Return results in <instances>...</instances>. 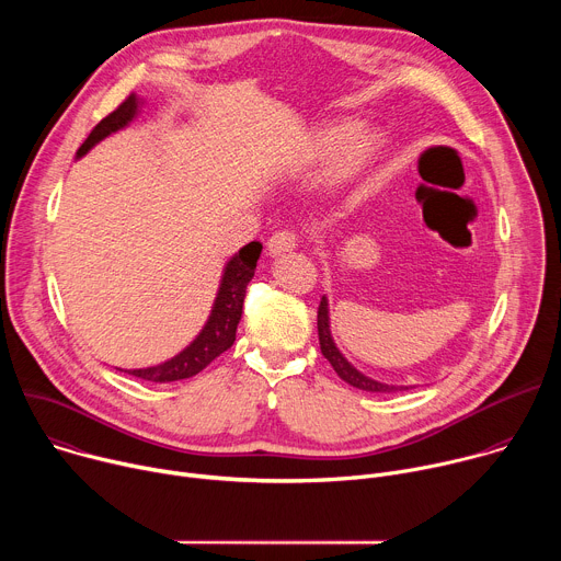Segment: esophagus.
<instances>
[{"instance_id": "esophagus-1", "label": "esophagus", "mask_w": 561, "mask_h": 561, "mask_svg": "<svg viewBox=\"0 0 561 561\" xmlns=\"http://www.w3.org/2000/svg\"><path fill=\"white\" fill-rule=\"evenodd\" d=\"M295 247H297V234L293 230H277L268 239V253L273 257L282 255V253H290Z\"/></svg>"}]
</instances>
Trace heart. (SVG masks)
<instances>
[{
  "label": "heart",
  "instance_id": "b5f03b06",
  "mask_svg": "<svg viewBox=\"0 0 561 561\" xmlns=\"http://www.w3.org/2000/svg\"><path fill=\"white\" fill-rule=\"evenodd\" d=\"M342 137H346V128L340 130V133H333L331 137H327L322 144H319V148H329L333 141H337ZM375 148H377V137L373 133H364V135H359V137H355L351 141V146L346 150V162L351 167H362V164L368 162L370 154L375 152Z\"/></svg>",
  "mask_w": 561,
  "mask_h": 561
}]
</instances>
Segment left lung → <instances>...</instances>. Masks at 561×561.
I'll return each mask as SVG.
<instances>
[{
  "instance_id": "1",
  "label": "left lung",
  "mask_w": 561,
  "mask_h": 561,
  "mask_svg": "<svg viewBox=\"0 0 561 561\" xmlns=\"http://www.w3.org/2000/svg\"><path fill=\"white\" fill-rule=\"evenodd\" d=\"M317 335H319V348H322V355L331 362V366L335 368V373L351 386L366 390V392H397V390H409L411 386H392V383H383L377 381L373 377H366L364 373H359L335 346V340L331 335V322H329V299L322 297L319 301V310H317Z\"/></svg>"
}]
</instances>
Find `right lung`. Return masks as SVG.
Listing matches in <instances>:
<instances>
[{
  "label": "right lung",
  "instance_id": "add662e5",
  "mask_svg": "<svg viewBox=\"0 0 561 561\" xmlns=\"http://www.w3.org/2000/svg\"><path fill=\"white\" fill-rule=\"evenodd\" d=\"M139 106H141V100L137 95H128L111 115H106L91 130L87 141L79 146L77 157L87 154L104 137H108V135L122 130L124 126H128L137 117ZM260 255H262V244L251 242L228 260V264L224 266V275H221V282H219V290H217L213 310L208 314V322L204 324L202 333L180 355H175L173 359H169L164 364L124 370V373L135 375V377L146 379V381H154V383L188 379V377L197 375L199 370H204L224 351H228L234 342L237 324H239V319H242L247 286L255 275Z\"/></svg>",
  "mask_w": 561,
  "mask_h": 561
}]
</instances>
